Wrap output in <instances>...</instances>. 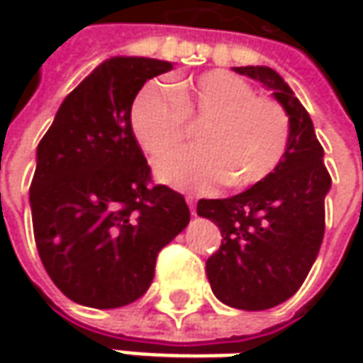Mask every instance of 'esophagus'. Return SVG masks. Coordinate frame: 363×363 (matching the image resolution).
Here are the masks:
<instances>
[{"label":"esophagus","instance_id":"34e87169","mask_svg":"<svg viewBox=\"0 0 363 363\" xmlns=\"http://www.w3.org/2000/svg\"><path fill=\"white\" fill-rule=\"evenodd\" d=\"M186 202H188L189 206V212L196 214V198H194V196H186Z\"/></svg>","mask_w":363,"mask_h":363}]
</instances>
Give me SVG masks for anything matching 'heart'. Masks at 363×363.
I'll return each mask as SVG.
<instances>
[{
  "mask_svg": "<svg viewBox=\"0 0 363 363\" xmlns=\"http://www.w3.org/2000/svg\"><path fill=\"white\" fill-rule=\"evenodd\" d=\"M206 121L200 149H182L155 161L157 179L177 189H210L220 182L248 188L283 161L291 139L285 106L226 70H210L165 89L147 82L133 99L129 125L147 157H157L184 139L186 121Z\"/></svg>",
  "mask_w": 363,
  "mask_h": 363,
  "instance_id": "obj_1",
  "label": "heart"
}]
</instances>
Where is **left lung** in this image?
<instances>
[{"instance_id":"left-lung-1","label":"left lung","mask_w":363,"mask_h":363,"mask_svg":"<svg viewBox=\"0 0 363 363\" xmlns=\"http://www.w3.org/2000/svg\"><path fill=\"white\" fill-rule=\"evenodd\" d=\"M285 106L291 139L269 177L224 200H200L198 216L222 234L220 250L206 260L210 286L224 305L244 311L271 309L291 299L313 267L325 232L331 189L323 147L313 121L293 89L269 66H236Z\"/></svg>"}]
</instances>
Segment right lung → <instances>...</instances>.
<instances>
[{
	"instance_id": "right-lung-1",
	"label": "right lung",
	"mask_w": 363,
	"mask_h": 363,
	"mask_svg": "<svg viewBox=\"0 0 363 363\" xmlns=\"http://www.w3.org/2000/svg\"><path fill=\"white\" fill-rule=\"evenodd\" d=\"M174 64L115 56L62 101L35 149L30 188L42 264L70 301L117 309L145 293L163 246L189 224L188 203L151 186L129 125L133 99Z\"/></svg>"
}]
</instances>
